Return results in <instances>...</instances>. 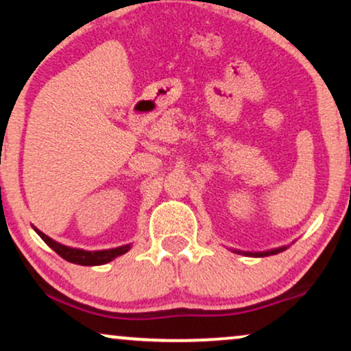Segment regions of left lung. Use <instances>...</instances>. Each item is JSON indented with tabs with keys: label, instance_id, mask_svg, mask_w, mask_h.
<instances>
[{
	"label": "left lung",
	"instance_id": "8db88e82",
	"mask_svg": "<svg viewBox=\"0 0 351 351\" xmlns=\"http://www.w3.org/2000/svg\"><path fill=\"white\" fill-rule=\"evenodd\" d=\"M287 247L283 246V247H277V250H270V251H264V252H247V254H251V256H256V257H264V256H272V254H278V252H282V251H285Z\"/></svg>",
	"mask_w": 351,
	"mask_h": 351
}]
</instances>
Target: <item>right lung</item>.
Instances as JSON below:
<instances>
[{"label": "right lung", "instance_id": "right-lung-1", "mask_svg": "<svg viewBox=\"0 0 351 351\" xmlns=\"http://www.w3.org/2000/svg\"><path fill=\"white\" fill-rule=\"evenodd\" d=\"M35 232L38 233V237L47 243L48 246L51 247L53 251L56 252L58 256H61L63 259L68 261V263L79 264V265H101L113 261L114 257L124 254V252L130 251L131 245L114 247V250H105V251H84V250H76V247H69L64 245H60L55 239L47 237L45 233H42L40 230L35 228Z\"/></svg>", "mask_w": 351, "mask_h": 351}]
</instances>
